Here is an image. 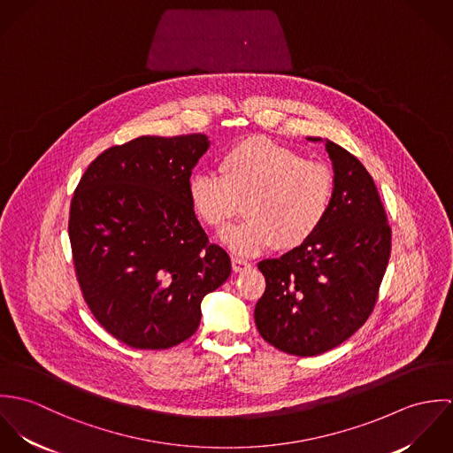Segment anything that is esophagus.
<instances>
[{
  "label": "esophagus",
  "mask_w": 453,
  "mask_h": 453,
  "mask_svg": "<svg viewBox=\"0 0 453 453\" xmlns=\"http://www.w3.org/2000/svg\"><path fill=\"white\" fill-rule=\"evenodd\" d=\"M232 266L235 272H244L248 268H251V263L248 259L241 258V257H232Z\"/></svg>",
  "instance_id": "1"
}]
</instances>
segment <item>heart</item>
I'll return each mask as SVG.
<instances>
[{"instance_id":"heart-1","label":"heart","mask_w":453,"mask_h":453,"mask_svg":"<svg viewBox=\"0 0 453 453\" xmlns=\"http://www.w3.org/2000/svg\"><path fill=\"white\" fill-rule=\"evenodd\" d=\"M218 169L219 176L196 173L190 178L188 200L196 218L218 232L246 200L250 218L223 234L235 253L255 255L273 244L295 250L318 234L331 211L334 180L329 167L266 137L232 144L219 155Z\"/></svg>"}]
</instances>
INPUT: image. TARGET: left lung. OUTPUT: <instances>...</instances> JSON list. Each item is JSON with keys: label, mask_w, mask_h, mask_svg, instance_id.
Segmentation results:
<instances>
[{"label": "left lung", "mask_w": 453, "mask_h": 453, "mask_svg": "<svg viewBox=\"0 0 453 453\" xmlns=\"http://www.w3.org/2000/svg\"><path fill=\"white\" fill-rule=\"evenodd\" d=\"M323 142L334 173L323 226L280 258L258 263L266 282L255 309L259 334L303 357L334 349L368 321L390 257V226L373 178L352 153Z\"/></svg>", "instance_id": "8db88e82"}]
</instances>
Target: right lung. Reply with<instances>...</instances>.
<instances>
[{
    "label": "right lung",
    "mask_w": 453,
    "mask_h": 453,
    "mask_svg": "<svg viewBox=\"0 0 453 453\" xmlns=\"http://www.w3.org/2000/svg\"><path fill=\"white\" fill-rule=\"evenodd\" d=\"M209 144L207 135L188 134L111 146L73 195L67 232L83 300L134 349L160 350L190 338L202 298L232 272L188 200L192 169Z\"/></svg>",
    "instance_id": "right-lung-1"
}]
</instances>
